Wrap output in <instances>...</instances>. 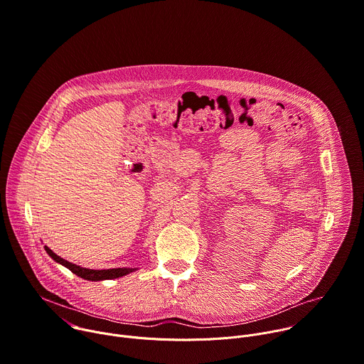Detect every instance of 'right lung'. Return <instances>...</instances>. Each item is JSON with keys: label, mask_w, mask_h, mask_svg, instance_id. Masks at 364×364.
<instances>
[{"label": "right lung", "mask_w": 364, "mask_h": 364, "mask_svg": "<svg viewBox=\"0 0 364 364\" xmlns=\"http://www.w3.org/2000/svg\"><path fill=\"white\" fill-rule=\"evenodd\" d=\"M46 252L48 253V256L55 260L57 263L63 264L64 267H67L68 270H71L75 276L90 280V282H98V280H111V279H118V277H123L132 272H134V269H108V270H91V269H84L80 267L77 264H73L64 259H61L60 256H57L53 250H50L47 246H44Z\"/></svg>", "instance_id": "1"}]
</instances>
